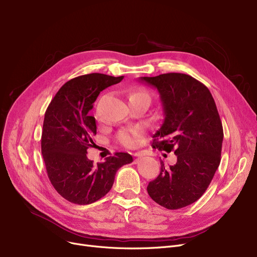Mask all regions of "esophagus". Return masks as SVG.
I'll return each instance as SVG.
<instances>
[{
	"mask_svg": "<svg viewBox=\"0 0 257 257\" xmlns=\"http://www.w3.org/2000/svg\"><path fill=\"white\" fill-rule=\"evenodd\" d=\"M146 154H147L146 151H138V152L134 153L133 155L136 156V157H141V156H144V155H146Z\"/></svg>",
	"mask_w": 257,
	"mask_h": 257,
	"instance_id": "34e87169",
	"label": "esophagus"
}]
</instances>
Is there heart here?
<instances>
[{
  "mask_svg": "<svg viewBox=\"0 0 257 257\" xmlns=\"http://www.w3.org/2000/svg\"><path fill=\"white\" fill-rule=\"evenodd\" d=\"M133 94H143V96H146L149 98V96H148V93L145 90H139L137 92H133L131 96H133ZM117 140L121 145L125 147H128V148L134 147L139 141V132L137 130H133V129L121 130L117 134Z\"/></svg>",
  "mask_w": 257,
  "mask_h": 257,
  "instance_id": "1",
  "label": "heart"
}]
</instances>
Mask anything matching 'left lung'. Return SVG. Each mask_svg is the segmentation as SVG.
Returning a JSON list of instances; mask_svg holds the SVG:
<instances>
[{
    "instance_id": "8db88e82",
    "label": "left lung",
    "mask_w": 257,
    "mask_h": 257,
    "mask_svg": "<svg viewBox=\"0 0 257 257\" xmlns=\"http://www.w3.org/2000/svg\"><path fill=\"white\" fill-rule=\"evenodd\" d=\"M140 79L157 88L165 114L152 147L177 156L170 167L160 161V173L147 191L157 204L179 209L205 193L219 168L222 121L209 89L192 76L168 73Z\"/></svg>"
}]
</instances>
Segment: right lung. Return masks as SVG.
<instances>
[{
	"label": "right lung",
	"instance_id": "obj_1",
	"mask_svg": "<svg viewBox=\"0 0 257 257\" xmlns=\"http://www.w3.org/2000/svg\"><path fill=\"white\" fill-rule=\"evenodd\" d=\"M123 78L99 73L76 77L60 87L47 108L42 153L48 177L57 193L74 204L86 205L104 197L116 171L133 161L124 152L97 165L86 156L97 134L96 118L88 112L99 93Z\"/></svg>",
	"mask_w": 257,
	"mask_h": 257
}]
</instances>
